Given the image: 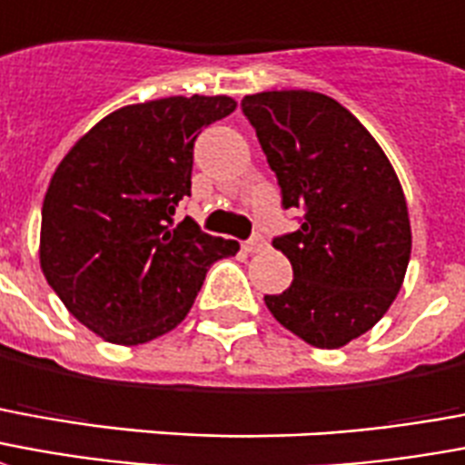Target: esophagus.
<instances>
[{"label":"esophagus","instance_id":"obj_1","mask_svg":"<svg viewBox=\"0 0 465 465\" xmlns=\"http://www.w3.org/2000/svg\"><path fill=\"white\" fill-rule=\"evenodd\" d=\"M263 249H266V239H263V236H253V239H249V242L243 243V251H246V253H256V251Z\"/></svg>","mask_w":465,"mask_h":465}]
</instances>
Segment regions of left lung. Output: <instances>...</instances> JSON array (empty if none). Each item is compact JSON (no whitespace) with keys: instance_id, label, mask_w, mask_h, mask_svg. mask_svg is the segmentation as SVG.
<instances>
[{"instance_id":"obj_1","label":"left lung","mask_w":465,"mask_h":465,"mask_svg":"<svg viewBox=\"0 0 465 465\" xmlns=\"http://www.w3.org/2000/svg\"><path fill=\"white\" fill-rule=\"evenodd\" d=\"M242 110L283 206L305 212L298 232L273 239L293 283L266 295V308L308 345L345 347L380 322L404 283L411 226L397 172L370 130L322 93H256Z\"/></svg>"}]
</instances>
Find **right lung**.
<instances>
[{
    "instance_id": "add662e5",
    "label": "right lung",
    "mask_w": 465,
    "mask_h": 465,
    "mask_svg": "<svg viewBox=\"0 0 465 465\" xmlns=\"http://www.w3.org/2000/svg\"><path fill=\"white\" fill-rule=\"evenodd\" d=\"M236 110L229 95H172L110 113L75 143L44 197L41 271L81 325L143 345L187 318L209 266L239 243L172 229L192 189L202 127Z\"/></svg>"
}]
</instances>
